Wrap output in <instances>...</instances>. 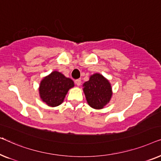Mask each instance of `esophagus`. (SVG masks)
Returning a JSON list of instances; mask_svg holds the SVG:
<instances>
[{
  "label": "esophagus",
  "instance_id": "esophagus-1",
  "mask_svg": "<svg viewBox=\"0 0 161 161\" xmlns=\"http://www.w3.org/2000/svg\"><path fill=\"white\" fill-rule=\"evenodd\" d=\"M75 83L77 86H80L81 85V80L80 79H78V80H75Z\"/></svg>",
  "mask_w": 161,
  "mask_h": 161
}]
</instances>
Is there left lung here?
<instances>
[{
	"label": "left lung",
	"instance_id": "1",
	"mask_svg": "<svg viewBox=\"0 0 161 161\" xmlns=\"http://www.w3.org/2000/svg\"><path fill=\"white\" fill-rule=\"evenodd\" d=\"M83 87L87 103L96 109L103 108L112 98L111 84L100 74L90 76V80L84 83Z\"/></svg>",
	"mask_w": 161,
	"mask_h": 161
}]
</instances>
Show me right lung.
<instances>
[{"label": "right lung", "mask_w": 161, "mask_h": 161, "mask_svg": "<svg viewBox=\"0 0 161 161\" xmlns=\"http://www.w3.org/2000/svg\"><path fill=\"white\" fill-rule=\"evenodd\" d=\"M73 87V80L55 71L43 79L38 90L42 101L49 106L55 107L63 102L68 91Z\"/></svg>", "instance_id": "1"}]
</instances>
